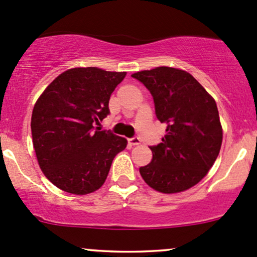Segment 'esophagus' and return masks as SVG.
Masks as SVG:
<instances>
[{"instance_id":"1","label":"esophagus","mask_w":257,"mask_h":257,"mask_svg":"<svg viewBox=\"0 0 257 257\" xmlns=\"http://www.w3.org/2000/svg\"><path fill=\"white\" fill-rule=\"evenodd\" d=\"M128 143L131 144V146H138V144L141 143V140H140V137H132V138H130L128 140Z\"/></svg>"}]
</instances>
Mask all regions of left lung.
<instances>
[{"label": "left lung", "instance_id": "obj_1", "mask_svg": "<svg viewBox=\"0 0 257 257\" xmlns=\"http://www.w3.org/2000/svg\"><path fill=\"white\" fill-rule=\"evenodd\" d=\"M154 100L155 115L166 123L163 142L151 146L153 159L140 167L148 186L161 193H178L204 178L220 153L222 127L217 105L191 74L159 66L131 75Z\"/></svg>", "mask_w": 257, "mask_h": 257}]
</instances>
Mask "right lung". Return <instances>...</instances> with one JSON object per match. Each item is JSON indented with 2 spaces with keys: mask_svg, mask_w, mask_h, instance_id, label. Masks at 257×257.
<instances>
[{
  "mask_svg": "<svg viewBox=\"0 0 257 257\" xmlns=\"http://www.w3.org/2000/svg\"><path fill=\"white\" fill-rule=\"evenodd\" d=\"M126 73L75 68L43 91L31 115V135L39 165L62 191L83 195L105 182L115 155L127 140L99 131L109 99Z\"/></svg>",
  "mask_w": 257,
  "mask_h": 257,
  "instance_id": "add662e5",
  "label": "right lung"
}]
</instances>
